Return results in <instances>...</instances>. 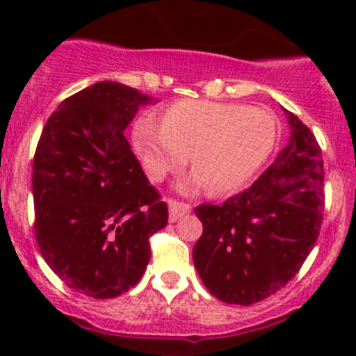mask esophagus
Segmentation results:
<instances>
[{"label":"esophagus","instance_id":"1","mask_svg":"<svg viewBox=\"0 0 356 356\" xmlns=\"http://www.w3.org/2000/svg\"><path fill=\"white\" fill-rule=\"evenodd\" d=\"M169 219L171 221H178L181 216H185L187 212H191V205L188 203H181V201L169 200Z\"/></svg>","mask_w":356,"mask_h":356}]
</instances>
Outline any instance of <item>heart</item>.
I'll list each match as a JSON object with an SVG mask.
<instances>
[{"label": "heart", "instance_id": "obj_1", "mask_svg": "<svg viewBox=\"0 0 356 356\" xmlns=\"http://www.w3.org/2000/svg\"><path fill=\"white\" fill-rule=\"evenodd\" d=\"M275 140L271 114L207 99L172 103L162 112L160 127L151 119L134 127V146L153 180L181 169L191 156L197 184L210 196L238 191L262 168Z\"/></svg>", "mask_w": 356, "mask_h": 356}]
</instances>
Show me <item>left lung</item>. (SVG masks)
<instances>
[{
  "label": "left lung",
  "instance_id": "1",
  "mask_svg": "<svg viewBox=\"0 0 356 356\" xmlns=\"http://www.w3.org/2000/svg\"><path fill=\"white\" fill-rule=\"evenodd\" d=\"M291 139L259 180L222 205L194 209L203 234L193 250L205 287L229 305H253L300 271L323 225V153L307 124L287 112Z\"/></svg>",
  "mask_w": 356,
  "mask_h": 356
}]
</instances>
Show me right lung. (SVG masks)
Instances as JSON below:
<instances>
[{
    "instance_id": "right-lung-1",
    "label": "right lung",
    "mask_w": 356,
    "mask_h": 356,
    "mask_svg": "<svg viewBox=\"0 0 356 356\" xmlns=\"http://www.w3.org/2000/svg\"><path fill=\"white\" fill-rule=\"evenodd\" d=\"M151 97L118 81L72 94L49 115L33 156L35 238L67 287L106 300L130 291L149 262L168 205L124 130Z\"/></svg>"
}]
</instances>
